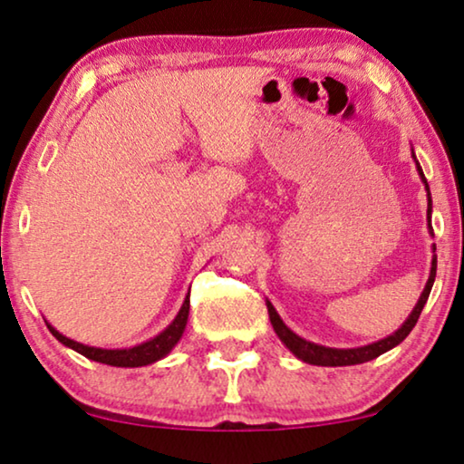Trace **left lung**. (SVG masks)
<instances>
[{"label": "left lung", "instance_id": "8db88e82", "mask_svg": "<svg viewBox=\"0 0 464 464\" xmlns=\"http://www.w3.org/2000/svg\"><path fill=\"white\" fill-rule=\"evenodd\" d=\"M418 164V162H416ZM418 173H420L424 186H427V192H429V183L424 179V173L420 169V164H418ZM429 224H430V194H429ZM430 232H433V226H429ZM435 275H437V256L433 257V266H430V276H429V283L427 287H424L420 300H418L416 308L411 310L410 319L403 323L401 329H397L395 334L389 335V338L380 340V342H373L370 346H361V348H325V346H319V344H313V342H306L300 335H295L291 329L285 325L281 321V316L276 314V310L272 308V304H268V314H270V323L272 327H275V332L278 338L285 342V346L289 348L291 353L295 354L297 359L306 361V363H313V365H325V367H338V365H357V363H365V361H372L380 357V354L391 351L392 346H397L399 342H403L408 338V334L414 329V325L418 323V316H420L424 304L429 300V294H430V287H433L435 283Z\"/></svg>", "mask_w": 464, "mask_h": 464}]
</instances>
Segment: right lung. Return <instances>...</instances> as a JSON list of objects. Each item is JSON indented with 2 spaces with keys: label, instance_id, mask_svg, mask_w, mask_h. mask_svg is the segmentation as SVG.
Masks as SVG:
<instances>
[{
  "label": "right lung",
  "instance_id": "1",
  "mask_svg": "<svg viewBox=\"0 0 464 464\" xmlns=\"http://www.w3.org/2000/svg\"><path fill=\"white\" fill-rule=\"evenodd\" d=\"M188 313H189V295L183 302V306L179 310V314L175 316V321L164 329L160 335H156L154 340L143 342V344L132 346V348H122V351H107V348H94V346H84L80 342H73L65 338V335L56 332L54 327H50V334L54 335L61 344H65L73 351H78L80 354H84L86 359L99 361V363L105 365H113V367H141V365H150L154 361L162 359L170 348H173L177 342H179L183 329H186L188 323Z\"/></svg>",
  "mask_w": 464,
  "mask_h": 464
}]
</instances>
